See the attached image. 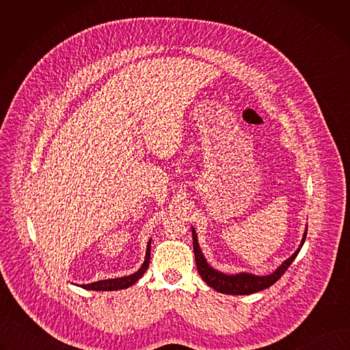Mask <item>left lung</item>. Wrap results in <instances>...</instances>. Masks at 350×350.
Returning a JSON list of instances; mask_svg holds the SVG:
<instances>
[{
	"instance_id": "1",
	"label": "left lung",
	"mask_w": 350,
	"mask_h": 350,
	"mask_svg": "<svg viewBox=\"0 0 350 350\" xmlns=\"http://www.w3.org/2000/svg\"><path fill=\"white\" fill-rule=\"evenodd\" d=\"M192 230V243H193V254H195V262H196V269L199 275L202 277V280L212 286L213 289H216L217 292L226 293V295H251L259 291H263L269 286H271L274 282H277L281 275L286 271V269L291 266V263L295 260V258L297 256L299 251H301L302 245L305 243L306 235H308V228L305 230L304 238L301 245L295 251V254L288 258L274 273L269 274V275H255L251 273H239V274H224L221 271L215 270L205 259L201 247H199L198 243V238H196V232L193 228Z\"/></svg>"
}]
</instances>
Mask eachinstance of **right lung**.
Listing matches in <instances>:
<instances>
[{
  "label": "right lung",
  "instance_id": "1",
  "mask_svg": "<svg viewBox=\"0 0 350 350\" xmlns=\"http://www.w3.org/2000/svg\"><path fill=\"white\" fill-rule=\"evenodd\" d=\"M149 259H151V239H149L148 245H146V254H145V260L142 263V266L130 275L126 277H120V278H111V280H101L96 282H91V284H83L80 285L84 289H90V291H118V289H124L131 286L133 284H135L146 271L148 266H149Z\"/></svg>",
  "mask_w": 350,
  "mask_h": 350
}]
</instances>
